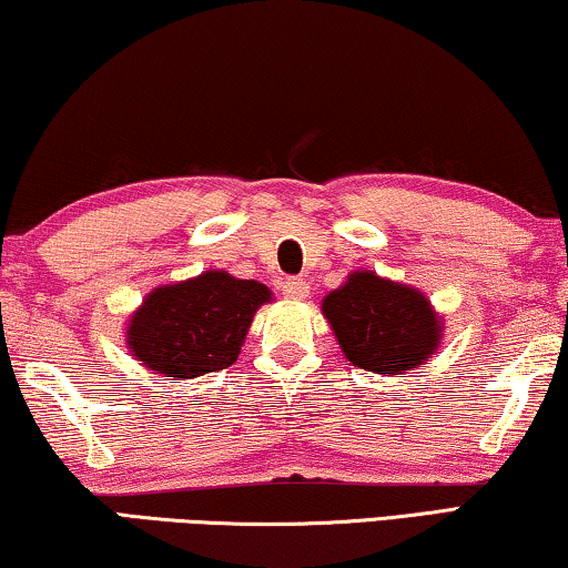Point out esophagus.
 <instances>
[{
    "label": "esophagus",
    "mask_w": 568,
    "mask_h": 568,
    "mask_svg": "<svg viewBox=\"0 0 568 568\" xmlns=\"http://www.w3.org/2000/svg\"><path fill=\"white\" fill-rule=\"evenodd\" d=\"M281 291L285 298L291 301H306L308 298V283L306 281H295V277H285V281L281 283Z\"/></svg>",
    "instance_id": "esophagus-1"
}]
</instances>
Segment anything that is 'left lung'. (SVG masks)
I'll return each mask as SVG.
<instances>
[{"mask_svg": "<svg viewBox=\"0 0 568 568\" xmlns=\"http://www.w3.org/2000/svg\"><path fill=\"white\" fill-rule=\"evenodd\" d=\"M326 322L353 365L402 375L425 365L443 339V318L417 287L357 270L322 301Z\"/></svg>", "mask_w": 568, "mask_h": 568, "instance_id": "left-lung-1", "label": "left lung"}]
</instances>
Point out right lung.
<instances>
[{
	"mask_svg": "<svg viewBox=\"0 0 568 568\" xmlns=\"http://www.w3.org/2000/svg\"><path fill=\"white\" fill-rule=\"evenodd\" d=\"M270 298L267 285L223 270L159 285L128 322V349L170 381L223 371L236 363L254 314Z\"/></svg>",
	"mask_w": 568,
	"mask_h": 568,
	"instance_id": "obj_1",
	"label": "right lung"
}]
</instances>
